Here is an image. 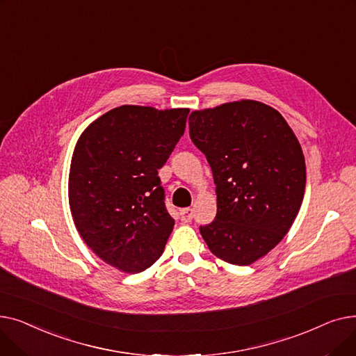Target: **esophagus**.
I'll use <instances>...</instances> for the list:
<instances>
[{
  "label": "esophagus",
  "instance_id": "1",
  "mask_svg": "<svg viewBox=\"0 0 356 356\" xmlns=\"http://www.w3.org/2000/svg\"><path fill=\"white\" fill-rule=\"evenodd\" d=\"M193 216H195V212H193V209H191V208H184V209L180 211V219H181V222H191V220L193 219Z\"/></svg>",
  "mask_w": 356,
  "mask_h": 356
}]
</instances>
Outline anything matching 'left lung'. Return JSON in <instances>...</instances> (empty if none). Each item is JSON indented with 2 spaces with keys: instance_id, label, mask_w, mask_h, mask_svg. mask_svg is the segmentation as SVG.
Listing matches in <instances>:
<instances>
[{
  "instance_id": "left-lung-1",
  "label": "left lung",
  "mask_w": 356,
  "mask_h": 356,
  "mask_svg": "<svg viewBox=\"0 0 356 356\" xmlns=\"http://www.w3.org/2000/svg\"><path fill=\"white\" fill-rule=\"evenodd\" d=\"M189 134L212 168L218 196L215 220L200 235L218 258L250 266L284 238L300 211V143L278 111L250 99L193 111Z\"/></svg>"
}]
</instances>
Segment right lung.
<instances>
[{
  "mask_svg": "<svg viewBox=\"0 0 356 356\" xmlns=\"http://www.w3.org/2000/svg\"><path fill=\"white\" fill-rule=\"evenodd\" d=\"M189 109L122 105L82 133L69 173V204L78 232L106 264L125 273L153 266L175 219L159 168L184 134Z\"/></svg>",
  "mask_w": 356,
  "mask_h": 356,
  "instance_id": "1",
  "label": "right lung"
}]
</instances>
